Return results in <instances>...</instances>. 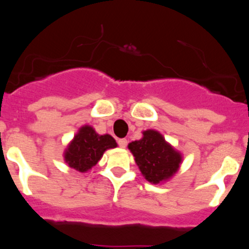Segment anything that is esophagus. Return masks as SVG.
<instances>
[{
    "instance_id": "obj_1",
    "label": "esophagus",
    "mask_w": 249,
    "mask_h": 249,
    "mask_svg": "<svg viewBox=\"0 0 249 249\" xmlns=\"http://www.w3.org/2000/svg\"><path fill=\"white\" fill-rule=\"evenodd\" d=\"M117 142H119V145H120V146H121V147H125V146H127V139H124V138H122V139H119V140H117Z\"/></svg>"
}]
</instances>
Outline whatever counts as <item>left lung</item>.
Returning <instances> with one entry per match:
<instances>
[{
    "label": "left lung",
    "instance_id": "obj_1",
    "mask_svg": "<svg viewBox=\"0 0 249 249\" xmlns=\"http://www.w3.org/2000/svg\"><path fill=\"white\" fill-rule=\"evenodd\" d=\"M142 139L132 142L128 147L140 172L150 183H161L171 178L181 162V156L156 130H145Z\"/></svg>",
    "mask_w": 249,
    "mask_h": 249
}]
</instances>
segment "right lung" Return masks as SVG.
<instances>
[{
    "mask_svg": "<svg viewBox=\"0 0 249 249\" xmlns=\"http://www.w3.org/2000/svg\"><path fill=\"white\" fill-rule=\"evenodd\" d=\"M116 142L109 134L99 135L89 125L78 130L65 151V161L71 168L87 172L102 159L105 150L116 147Z\"/></svg>",
    "mask_w": 249,
    "mask_h": 249,
    "instance_id": "add662e5",
    "label": "right lung"
}]
</instances>
